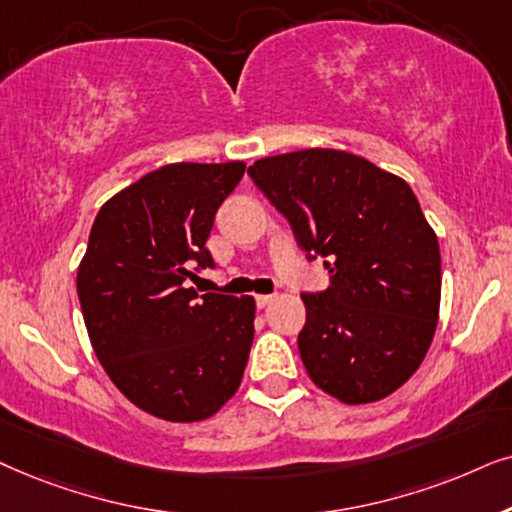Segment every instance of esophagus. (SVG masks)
Wrapping results in <instances>:
<instances>
[{
    "instance_id": "obj_1",
    "label": "esophagus",
    "mask_w": 512,
    "mask_h": 512,
    "mask_svg": "<svg viewBox=\"0 0 512 512\" xmlns=\"http://www.w3.org/2000/svg\"><path fill=\"white\" fill-rule=\"evenodd\" d=\"M274 297H276V295H257L255 302H257V306H260V309H264V306L274 302Z\"/></svg>"
}]
</instances>
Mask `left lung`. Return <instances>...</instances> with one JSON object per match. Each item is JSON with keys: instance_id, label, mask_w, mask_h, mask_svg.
Instances as JSON below:
<instances>
[{"instance_id": "left-lung-1", "label": "left lung", "mask_w": 512, "mask_h": 512, "mask_svg": "<svg viewBox=\"0 0 512 512\" xmlns=\"http://www.w3.org/2000/svg\"><path fill=\"white\" fill-rule=\"evenodd\" d=\"M248 175L306 260L330 269L327 290L302 295L313 384L346 405L391 395L424 360L440 309L438 236L410 185L337 149L267 156Z\"/></svg>"}]
</instances>
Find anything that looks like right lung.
I'll use <instances>...</instances> for the list:
<instances>
[{
  "label": "right lung",
  "instance_id": "obj_1",
  "mask_svg": "<svg viewBox=\"0 0 512 512\" xmlns=\"http://www.w3.org/2000/svg\"><path fill=\"white\" fill-rule=\"evenodd\" d=\"M243 161L170 163L112 196L95 217L77 292L109 379L154 417L201 421L236 393L255 335V299L187 288L213 269L217 208Z\"/></svg>",
  "mask_w": 512,
  "mask_h": 512
}]
</instances>
